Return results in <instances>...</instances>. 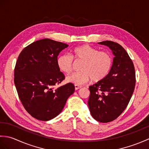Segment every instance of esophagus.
<instances>
[{"mask_svg": "<svg viewBox=\"0 0 149 149\" xmlns=\"http://www.w3.org/2000/svg\"><path fill=\"white\" fill-rule=\"evenodd\" d=\"M82 86H80V85H78V84H75V90H77L78 89H80Z\"/></svg>", "mask_w": 149, "mask_h": 149, "instance_id": "esophagus-1", "label": "esophagus"}]
</instances>
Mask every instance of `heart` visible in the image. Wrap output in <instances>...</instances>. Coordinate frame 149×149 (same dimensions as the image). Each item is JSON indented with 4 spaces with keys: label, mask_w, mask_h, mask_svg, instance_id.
I'll return each mask as SVG.
<instances>
[{
    "label": "heart",
    "mask_w": 149,
    "mask_h": 149,
    "mask_svg": "<svg viewBox=\"0 0 149 149\" xmlns=\"http://www.w3.org/2000/svg\"><path fill=\"white\" fill-rule=\"evenodd\" d=\"M83 61L80 72H74L66 77L68 83L83 84L92 80L98 83L104 79L111 70L113 57L107 51L99 50L88 45H82L72 50V56L63 54L57 59V65L60 70L70 74L73 70L74 61Z\"/></svg>",
    "instance_id": "b5f03b06"
}]
</instances>
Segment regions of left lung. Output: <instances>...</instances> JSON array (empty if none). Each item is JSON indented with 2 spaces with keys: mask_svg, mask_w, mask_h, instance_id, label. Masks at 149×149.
<instances>
[{
  "mask_svg": "<svg viewBox=\"0 0 149 149\" xmlns=\"http://www.w3.org/2000/svg\"><path fill=\"white\" fill-rule=\"evenodd\" d=\"M99 43L108 46L115 58L108 75L90 86L88 104L94 119L107 123L116 119L127 107L134 90L136 74L133 62L120 44L108 40Z\"/></svg>",
  "mask_w": 149,
  "mask_h": 149,
  "instance_id": "left-lung-1",
  "label": "left lung"
}]
</instances>
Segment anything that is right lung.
Listing matches in <instances>:
<instances>
[{
	"label": "right lung",
	"mask_w": 149,
	"mask_h": 149,
	"mask_svg": "<svg viewBox=\"0 0 149 149\" xmlns=\"http://www.w3.org/2000/svg\"><path fill=\"white\" fill-rule=\"evenodd\" d=\"M67 44L45 38L36 41L22 50L14 70V83L18 97L28 113L47 121L61 112L75 86L67 83L55 86L65 79L57 59Z\"/></svg>",
	"instance_id": "obj_1"
}]
</instances>
